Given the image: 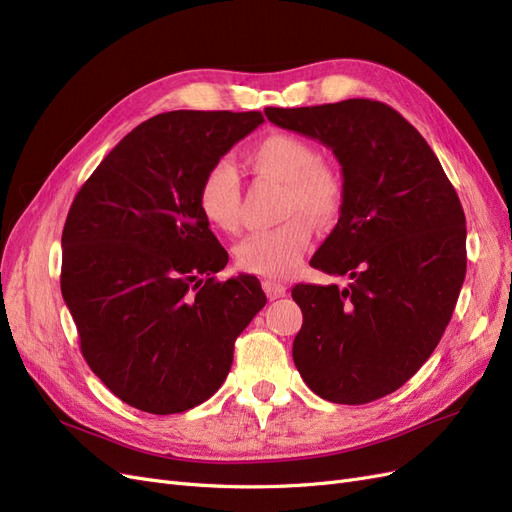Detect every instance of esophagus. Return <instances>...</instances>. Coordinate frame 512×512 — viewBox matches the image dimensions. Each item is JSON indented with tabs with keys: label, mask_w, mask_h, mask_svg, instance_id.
<instances>
[{
	"label": "esophagus",
	"mask_w": 512,
	"mask_h": 512,
	"mask_svg": "<svg viewBox=\"0 0 512 512\" xmlns=\"http://www.w3.org/2000/svg\"><path fill=\"white\" fill-rule=\"evenodd\" d=\"M262 288H265L269 299H280V297H284L286 290H288L286 284L277 282V280H265V282H262Z\"/></svg>",
	"instance_id": "esophagus-1"
}]
</instances>
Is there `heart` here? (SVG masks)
<instances>
[{
	"mask_svg": "<svg viewBox=\"0 0 512 512\" xmlns=\"http://www.w3.org/2000/svg\"><path fill=\"white\" fill-rule=\"evenodd\" d=\"M245 164L256 175L284 183L282 224L254 230L235 247L239 265L258 275L282 277L301 265L312 241V222L331 226L344 205V183L337 170L316 158L305 138L273 132L245 151ZM198 209L218 230L239 226L241 185L228 162L211 164L198 183Z\"/></svg>",
	"mask_w": 512,
	"mask_h": 512,
	"instance_id": "heart-1",
	"label": "heart"
}]
</instances>
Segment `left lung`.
<instances>
[{"instance_id":"1","label":"left lung","mask_w":512,"mask_h":512,"mask_svg":"<svg viewBox=\"0 0 512 512\" xmlns=\"http://www.w3.org/2000/svg\"><path fill=\"white\" fill-rule=\"evenodd\" d=\"M265 115L329 147L344 179L339 220L309 265L350 284L292 288L294 365L322 399L369 404L406 384L451 322L466 215L436 153L391 106L352 98Z\"/></svg>"}]
</instances>
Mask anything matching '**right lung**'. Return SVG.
Segmentation results:
<instances>
[{"label":"right lung","instance_id":"right-lung-1","mask_svg":"<svg viewBox=\"0 0 512 512\" xmlns=\"http://www.w3.org/2000/svg\"><path fill=\"white\" fill-rule=\"evenodd\" d=\"M262 121L258 111L156 115L74 196L61 294L87 365L132 408L177 414L207 401L267 303L254 275L215 280L228 252L196 200L205 170Z\"/></svg>","mask_w":512,"mask_h":512}]
</instances>
